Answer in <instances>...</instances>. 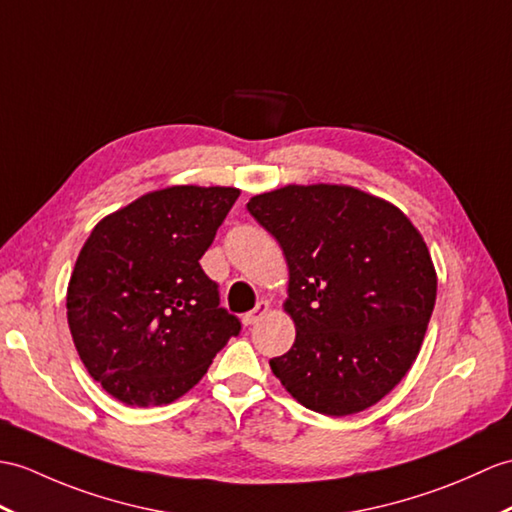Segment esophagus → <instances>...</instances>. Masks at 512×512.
I'll use <instances>...</instances> for the list:
<instances>
[{
  "label": "esophagus",
  "mask_w": 512,
  "mask_h": 512,
  "mask_svg": "<svg viewBox=\"0 0 512 512\" xmlns=\"http://www.w3.org/2000/svg\"><path fill=\"white\" fill-rule=\"evenodd\" d=\"M268 310H270V303H268V301H259L251 312L242 316V323H244L246 327H251V325L259 323V320L268 314Z\"/></svg>",
  "instance_id": "34e87169"
}]
</instances>
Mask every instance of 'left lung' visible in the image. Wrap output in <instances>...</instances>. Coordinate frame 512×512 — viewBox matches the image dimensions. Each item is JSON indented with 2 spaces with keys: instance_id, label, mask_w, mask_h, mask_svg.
<instances>
[{
  "instance_id": "8db88e82",
  "label": "left lung",
  "mask_w": 512,
  "mask_h": 512,
  "mask_svg": "<svg viewBox=\"0 0 512 512\" xmlns=\"http://www.w3.org/2000/svg\"><path fill=\"white\" fill-rule=\"evenodd\" d=\"M246 209L283 248L292 349L270 360L314 412L347 417L386 397L417 360L436 303L419 229L392 202L349 185H285Z\"/></svg>"
}]
</instances>
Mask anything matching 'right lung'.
Wrapping results in <instances>:
<instances>
[{
    "mask_svg": "<svg viewBox=\"0 0 512 512\" xmlns=\"http://www.w3.org/2000/svg\"><path fill=\"white\" fill-rule=\"evenodd\" d=\"M235 187L172 185L102 218L67 285V323L82 364L126 406H163L192 390L240 334L200 268Z\"/></svg>",
    "mask_w": 512,
    "mask_h": 512,
    "instance_id": "1",
    "label": "right lung"
}]
</instances>
